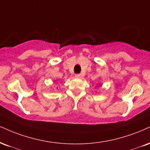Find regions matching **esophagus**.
<instances>
[{"label":"esophagus","mask_w":150,"mask_h":150,"mask_svg":"<svg viewBox=\"0 0 150 150\" xmlns=\"http://www.w3.org/2000/svg\"><path fill=\"white\" fill-rule=\"evenodd\" d=\"M75 77H77V78H81L82 77V75L81 73H78V74H75Z\"/></svg>","instance_id":"1"}]
</instances>
